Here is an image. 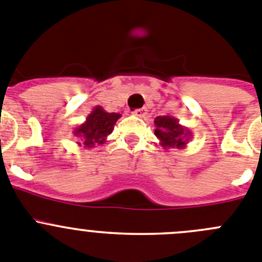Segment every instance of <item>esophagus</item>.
I'll list each match as a JSON object with an SVG mask.
<instances>
[{
    "label": "esophagus",
    "mask_w": 262,
    "mask_h": 262,
    "mask_svg": "<svg viewBox=\"0 0 262 262\" xmlns=\"http://www.w3.org/2000/svg\"><path fill=\"white\" fill-rule=\"evenodd\" d=\"M133 115L137 117H141V119H145L147 116V110L146 108H138V110L133 111Z\"/></svg>",
    "instance_id": "34e87169"
}]
</instances>
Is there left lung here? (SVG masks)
Returning <instances> with one entry per match:
<instances>
[{"mask_svg":"<svg viewBox=\"0 0 262 262\" xmlns=\"http://www.w3.org/2000/svg\"><path fill=\"white\" fill-rule=\"evenodd\" d=\"M155 136L163 148H185L189 142L192 132L183 126L173 116H158L154 120Z\"/></svg>","mask_w":262,"mask_h":262,"instance_id":"8db88e82","label":"left lung"}]
</instances>
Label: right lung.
<instances>
[{"mask_svg":"<svg viewBox=\"0 0 262 262\" xmlns=\"http://www.w3.org/2000/svg\"><path fill=\"white\" fill-rule=\"evenodd\" d=\"M120 117V114H110L100 105H96L86 117V121L77 126L73 132L74 136L79 138V142H77L78 146L93 148L95 145H103L107 141V137L112 133L115 124Z\"/></svg>","mask_w":262,"mask_h":262,"instance_id":"right-lung-1","label":"right lung"}]
</instances>
